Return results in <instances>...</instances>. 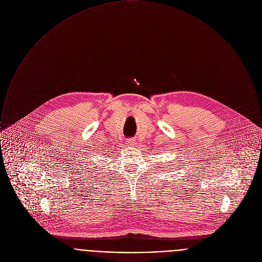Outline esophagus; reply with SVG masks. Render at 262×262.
Listing matches in <instances>:
<instances>
[{"label":"esophagus","instance_id":"esophagus-1","mask_svg":"<svg viewBox=\"0 0 262 262\" xmlns=\"http://www.w3.org/2000/svg\"><path fill=\"white\" fill-rule=\"evenodd\" d=\"M126 144H127V146L133 147V146L136 145V142H135L134 139H128V140H126Z\"/></svg>","mask_w":262,"mask_h":262}]
</instances>
